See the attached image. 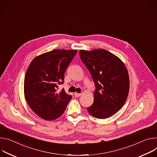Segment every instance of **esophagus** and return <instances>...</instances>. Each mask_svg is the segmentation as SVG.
Segmentation results:
<instances>
[{
  "mask_svg": "<svg viewBox=\"0 0 157 157\" xmlns=\"http://www.w3.org/2000/svg\"><path fill=\"white\" fill-rule=\"evenodd\" d=\"M81 95H82V94H79V93H77V92H75V93L74 94V95H75V97H80Z\"/></svg>",
  "mask_w": 157,
  "mask_h": 157,
  "instance_id": "esophagus-1",
  "label": "esophagus"
}]
</instances>
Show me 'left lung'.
<instances>
[{
  "label": "left lung",
  "mask_w": 157,
  "mask_h": 157,
  "mask_svg": "<svg viewBox=\"0 0 157 157\" xmlns=\"http://www.w3.org/2000/svg\"><path fill=\"white\" fill-rule=\"evenodd\" d=\"M80 57L89 71L95 85L94 101L88 112L97 118H107L123 107L127 98L129 76L118 57L104 49L80 50Z\"/></svg>",
  "instance_id": "8db88e82"
}]
</instances>
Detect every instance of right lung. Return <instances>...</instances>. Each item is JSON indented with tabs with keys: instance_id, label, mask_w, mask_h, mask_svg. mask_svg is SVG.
<instances>
[{
	"instance_id": "1",
	"label": "right lung",
	"mask_w": 157,
	"mask_h": 157,
	"mask_svg": "<svg viewBox=\"0 0 157 157\" xmlns=\"http://www.w3.org/2000/svg\"><path fill=\"white\" fill-rule=\"evenodd\" d=\"M77 50H54L35 58L24 79L25 98L31 109L40 118L53 120L64 112L72 96L59 85L64 82V74Z\"/></svg>"
}]
</instances>
